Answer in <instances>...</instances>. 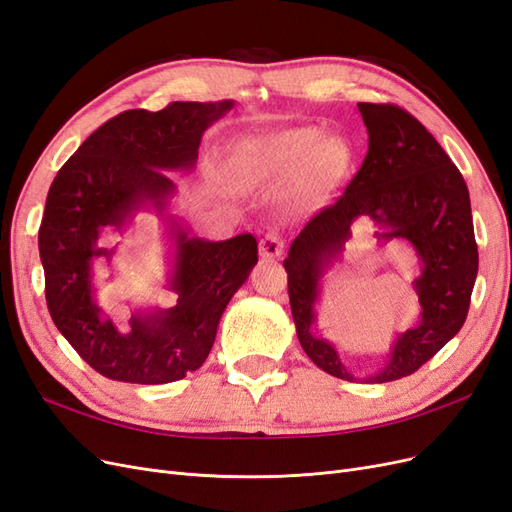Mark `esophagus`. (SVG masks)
<instances>
[{
    "mask_svg": "<svg viewBox=\"0 0 512 512\" xmlns=\"http://www.w3.org/2000/svg\"><path fill=\"white\" fill-rule=\"evenodd\" d=\"M284 252V239L277 235V232H267L265 237L260 239V256L267 260L280 258Z\"/></svg>",
    "mask_w": 512,
    "mask_h": 512,
    "instance_id": "1",
    "label": "esophagus"
}]
</instances>
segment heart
I'll return each mask as SVG.
<instances>
[{"instance_id":"obj_1","label":"heart","mask_w":512,"mask_h":512,"mask_svg":"<svg viewBox=\"0 0 512 512\" xmlns=\"http://www.w3.org/2000/svg\"><path fill=\"white\" fill-rule=\"evenodd\" d=\"M350 168L342 138H322L314 126L243 136L228 153L230 177L245 190H275L301 179V200L318 205L337 188Z\"/></svg>"}]
</instances>
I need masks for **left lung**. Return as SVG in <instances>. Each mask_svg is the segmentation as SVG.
<instances>
[{
  "mask_svg": "<svg viewBox=\"0 0 512 512\" xmlns=\"http://www.w3.org/2000/svg\"><path fill=\"white\" fill-rule=\"evenodd\" d=\"M369 134L367 156L337 203L322 209L292 241L284 269L297 337L322 371L356 378L329 339L314 335L322 277L344 252L359 218L378 226L380 243L406 241L421 265L412 282L421 316L399 333L384 365L365 382H391L427 363L459 333L478 273L470 192L459 168L421 121L395 104L359 102Z\"/></svg>",
  "mask_w": 512,
  "mask_h": 512,
  "instance_id": "1",
  "label": "left lung"
}]
</instances>
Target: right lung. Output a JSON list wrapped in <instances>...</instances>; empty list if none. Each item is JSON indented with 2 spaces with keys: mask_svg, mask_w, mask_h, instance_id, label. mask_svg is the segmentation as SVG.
<instances>
[{
  "mask_svg": "<svg viewBox=\"0 0 512 512\" xmlns=\"http://www.w3.org/2000/svg\"><path fill=\"white\" fill-rule=\"evenodd\" d=\"M232 106V100L173 102L158 113H121L102 123L51 183L38 232L46 305L59 333L106 378L166 384L196 371L228 301L258 262L250 232L205 241L168 211L177 185L166 173H190L205 130ZM143 208L156 210L167 226L169 287L178 303L139 310L121 332L97 305L93 260L110 261L114 248H102L101 235L127 227Z\"/></svg>",
  "mask_w": 512,
  "mask_h": 512,
  "instance_id": "obj_1",
  "label": "right lung"
}]
</instances>
